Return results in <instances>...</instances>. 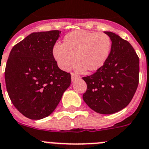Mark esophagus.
Instances as JSON below:
<instances>
[{
    "label": "esophagus",
    "mask_w": 149,
    "mask_h": 149,
    "mask_svg": "<svg viewBox=\"0 0 149 149\" xmlns=\"http://www.w3.org/2000/svg\"><path fill=\"white\" fill-rule=\"evenodd\" d=\"M79 76H77L76 74H75V73H71V80L72 81H75L76 80V79H79Z\"/></svg>",
    "instance_id": "34e87169"
}]
</instances>
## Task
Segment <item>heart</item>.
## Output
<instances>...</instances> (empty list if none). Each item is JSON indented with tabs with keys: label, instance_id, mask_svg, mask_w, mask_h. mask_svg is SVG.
<instances>
[{
	"label": "heart",
	"instance_id": "heart-1",
	"mask_svg": "<svg viewBox=\"0 0 149 149\" xmlns=\"http://www.w3.org/2000/svg\"><path fill=\"white\" fill-rule=\"evenodd\" d=\"M111 45V38L105 33L76 30L65 36L62 45L54 46L53 57L63 70H68L76 61L78 71L95 72L108 60Z\"/></svg>",
	"mask_w": 149,
	"mask_h": 149
}]
</instances>
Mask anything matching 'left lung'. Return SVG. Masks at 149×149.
I'll use <instances>...</instances> for the list:
<instances>
[{"instance_id": "8db88e82", "label": "left lung", "mask_w": 149, "mask_h": 149, "mask_svg": "<svg viewBox=\"0 0 149 149\" xmlns=\"http://www.w3.org/2000/svg\"><path fill=\"white\" fill-rule=\"evenodd\" d=\"M111 53L100 70L83 77L87 85L83 100L97 113L112 114L127 106L139 83V57L130 44L112 32Z\"/></svg>"}]
</instances>
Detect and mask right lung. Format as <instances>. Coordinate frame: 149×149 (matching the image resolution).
I'll return each instance as SVG.
<instances>
[{
    "mask_svg": "<svg viewBox=\"0 0 149 149\" xmlns=\"http://www.w3.org/2000/svg\"><path fill=\"white\" fill-rule=\"evenodd\" d=\"M61 32L33 33L11 49L5 69L8 96L20 113L41 119L55 110L71 77L57 66L53 48Z\"/></svg>",
    "mask_w": 149,
    "mask_h": 149,
    "instance_id": "1",
    "label": "right lung"
}]
</instances>
